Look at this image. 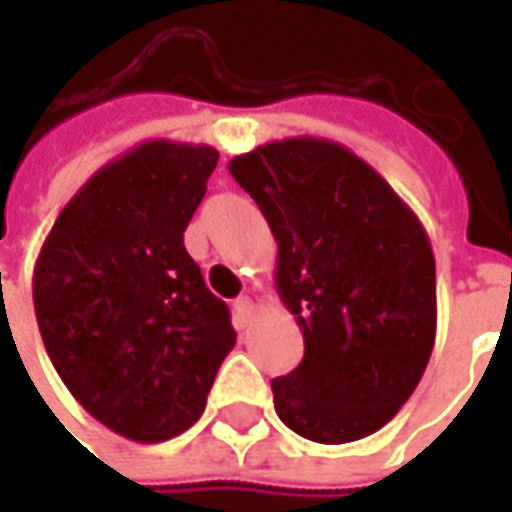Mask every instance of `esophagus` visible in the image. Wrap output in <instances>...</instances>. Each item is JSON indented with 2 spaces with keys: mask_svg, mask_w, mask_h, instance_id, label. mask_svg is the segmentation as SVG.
<instances>
[{
  "mask_svg": "<svg viewBox=\"0 0 512 512\" xmlns=\"http://www.w3.org/2000/svg\"><path fill=\"white\" fill-rule=\"evenodd\" d=\"M253 310H256V305H253L250 296H239V299L233 302V316H236V327H239V330H245V327L253 322Z\"/></svg>",
  "mask_w": 512,
  "mask_h": 512,
  "instance_id": "obj_1",
  "label": "esophagus"
}]
</instances>
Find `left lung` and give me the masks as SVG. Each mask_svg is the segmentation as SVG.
<instances>
[{
  "label": "left lung",
  "instance_id": "1",
  "mask_svg": "<svg viewBox=\"0 0 512 512\" xmlns=\"http://www.w3.org/2000/svg\"><path fill=\"white\" fill-rule=\"evenodd\" d=\"M227 170L276 236V287L305 336L299 367L270 382L279 419L322 444L376 433L433 353L436 259L422 222L327 139L270 142Z\"/></svg>",
  "mask_w": 512,
  "mask_h": 512
}]
</instances>
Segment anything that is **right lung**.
Wrapping results in <instances>:
<instances>
[{
  "instance_id": "1",
  "label": "right lung",
  "mask_w": 512,
  "mask_h": 512,
  "mask_svg": "<svg viewBox=\"0 0 512 512\" xmlns=\"http://www.w3.org/2000/svg\"><path fill=\"white\" fill-rule=\"evenodd\" d=\"M219 153L145 142L93 173L50 227L33 307L50 362L93 419L133 442H168L202 416L236 344L185 227Z\"/></svg>"
}]
</instances>
